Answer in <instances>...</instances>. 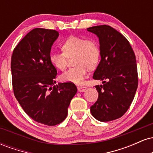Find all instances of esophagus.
<instances>
[{
	"label": "esophagus",
	"instance_id": "obj_1",
	"mask_svg": "<svg viewBox=\"0 0 153 153\" xmlns=\"http://www.w3.org/2000/svg\"><path fill=\"white\" fill-rule=\"evenodd\" d=\"M86 90V87L83 86V85H78V91L79 92H83Z\"/></svg>",
	"mask_w": 153,
	"mask_h": 153
}]
</instances>
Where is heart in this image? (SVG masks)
<instances>
[{
	"mask_svg": "<svg viewBox=\"0 0 153 153\" xmlns=\"http://www.w3.org/2000/svg\"><path fill=\"white\" fill-rule=\"evenodd\" d=\"M62 52H52L50 54L51 64L56 69L65 71L68 58L73 57L75 67L62 73V81L81 83L87 75L88 69L94 70L100 61L101 50L98 43L93 39L71 36L61 45Z\"/></svg>",
	"mask_w": 153,
	"mask_h": 153,
	"instance_id": "heart-1",
	"label": "heart"
}]
</instances>
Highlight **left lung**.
<instances>
[{
  "instance_id": "8db88e82",
  "label": "left lung",
  "mask_w": 153,
  "mask_h": 153,
  "mask_svg": "<svg viewBox=\"0 0 153 153\" xmlns=\"http://www.w3.org/2000/svg\"><path fill=\"white\" fill-rule=\"evenodd\" d=\"M99 39L101 62L93 78L102 80L96 85L99 98L91 112L101 122L122 117L130 106L138 85L136 57L129 41L108 25L88 28Z\"/></svg>"
}]
</instances>
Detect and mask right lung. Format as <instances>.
I'll use <instances>...</instances> for the list:
<instances>
[{"instance_id": "1", "label": "right lung", "mask_w": 153, "mask_h": 153, "mask_svg": "<svg viewBox=\"0 0 153 153\" xmlns=\"http://www.w3.org/2000/svg\"><path fill=\"white\" fill-rule=\"evenodd\" d=\"M58 36L53 29H32L14 48L10 62L16 99L33 120L48 126L65 119L77 92L73 82L54 85L57 71L51 64L50 54Z\"/></svg>"}]
</instances>
